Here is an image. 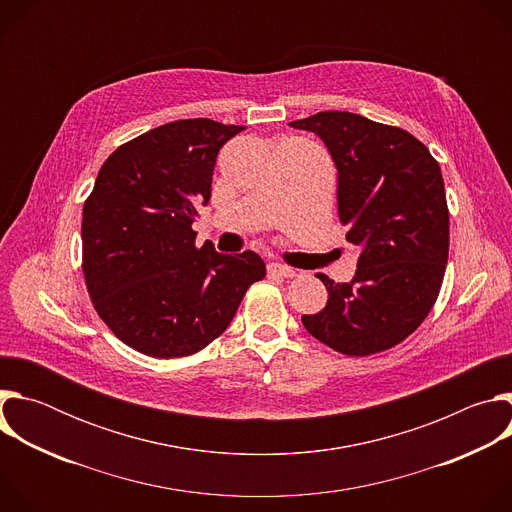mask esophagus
I'll list each match as a JSON object with an SVG mask.
<instances>
[{"mask_svg":"<svg viewBox=\"0 0 512 512\" xmlns=\"http://www.w3.org/2000/svg\"><path fill=\"white\" fill-rule=\"evenodd\" d=\"M267 273L269 275H279V277H294L296 275L294 269L287 267V265H281V263H269Z\"/></svg>","mask_w":512,"mask_h":512,"instance_id":"1","label":"esophagus"}]
</instances>
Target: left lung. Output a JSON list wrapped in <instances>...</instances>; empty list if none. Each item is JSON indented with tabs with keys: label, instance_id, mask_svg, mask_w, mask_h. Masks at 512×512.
<instances>
[{
	"label": "left lung",
	"instance_id": "1",
	"mask_svg": "<svg viewBox=\"0 0 512 512\" xmlns=\"http://www.w3.org/2000/svg\"><path fill=\"white\" fill-rule=\"evenodd\" d=\"M316 133L338 170V216L356 245V273L334 283L318 273L328 302L302 316L326 346L367 356L405 340L440 294L450 249V212L440 164L399 127L348 111L291 121Z\"/></svg>",
	"mask_w": 512,
	"mask_h": 512
}]
</instances>
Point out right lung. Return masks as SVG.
<instances>
[{
	"instance_id": "obj_1",
	"label": "right lung",
	"mask_w": 512,
	"mask_h": 512,
	"mask_svg": "<svg viewBox=\"0 0 512 512\" xmlns=\"http://www.w3.org/2000/svg\"><path fill=\"white\" fill-rule=\"evenodd\" d=\"M241 125L180 119L119 145L83 206V271L101 320L154 358L188 356L231 324L251 283L253 253L196 247L198 206L210 200L223 145Z\"/></svg>"
}]
</instances>
